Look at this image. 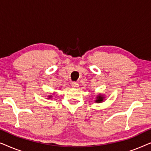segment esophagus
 Masks as SVG:
<instances>
[{
	"mask_svg": "<svg viewBox=\"0 0 151 151\" xmlns=\"http://www.w3.org/2000/svg\"><path fill=\"white\" fill-rule=\"evenodd\" d=\"M71 86H72V87H73V88H77L78 87V86H79V84H78V83H77V82H72Z\"/></svg>",
	"mask_w": 151,
	"mask_h": 151,
	"instance_id": "esophagus-1",
	"label": "esophagus"
}]
</instances>
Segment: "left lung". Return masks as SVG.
I'll list each match as a JSON object with an SVG mask.
<instances>
[{"label": "left lung", "instance_id": "obj_1", "mask_svg": "<svg viewBox=\"0 0 151 151\" xmlns=\"http://www.w3.org/2000/svg\"><path fill=\"white\" fill-rule=\"evenodd\" d=\"M105 100V96L104 95L99 93L98 95H97L96 97V100H94V102L96 103H101L104 102V100Z\"/></svg>", "mask_w": 151, "mask_h": 151}]
</instances>
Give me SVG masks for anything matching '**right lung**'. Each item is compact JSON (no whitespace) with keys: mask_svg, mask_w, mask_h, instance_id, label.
Masks as SVG:
<instances>
[{"mask_svg":"<svg viewBox=\"0 0 151 151\" xmlns=\"http://www.w3.org/2000/svg\"><path fill=\"white\" fill-rule=\"evenodd\" d=\"M52 98H53L52 95H49V96H48V98H47V99H51Z\"/></svg>","mask_w":151,"mask_h":151,"instance_id":"right-lung-1","label":"right lung"}]
</instances>
